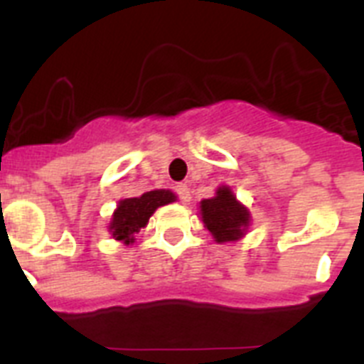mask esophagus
Returning a JSON list of instances; mask_svg holds the SVG:
<instances>
[{"mask_svg":"<svg viewBox=\"0 0 364 364\" xmlns=\"http://www.w3.org/2000/svg\"><path fill=\"white\" fill-rule=\"evenodd\" d=\"M176 195L180 197V200L184 202V204H188V202H191V191H189V186L188 184H178L175 188Z\"/></svg>","mask_w":364,"mask_h":364,"instance_id":"1","label":"esophagus"}]
</instances>
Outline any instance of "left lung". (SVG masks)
Here are the masks:
<instances>
[{
    "mask_svg": "<svg viewBox=\"0 0 364 364\" xmlns=\"http://www.w3.org/2000/svg\"><path fill=\"white\" fill-rule=\"evenodd\" d=\"M198 208L204 228H208L218 244L240 240L252 224V213L242 202L237 200L230 186H218L215 197L204 198Z\"/></svg>",
    "mask_w": 364,
    "mask_h": 364,
    "instance_id": "8db88e82",
    "label": "left lung"
}]
</instances>
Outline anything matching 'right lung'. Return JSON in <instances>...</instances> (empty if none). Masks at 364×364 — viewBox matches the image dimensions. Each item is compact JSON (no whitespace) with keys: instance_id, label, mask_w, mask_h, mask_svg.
I'll list each match as a JSON object with an SVG mask.
<instances>
[{"instance_id":"right-lung-1","label":"right lung","mask_w":364,"mask_h":364,"mask_svg":"<svg viewBox=\"0 0 364 364\" xmlns=\"http://www.w3.org/2000/svg\"><path fill=\"white\" fill-rule=\"evenodd\" d=\"M175 200L176 195L171 189H153L140 197L122 198L109 222V233L114 240H120L125 246H129L134 242V235L147 226L151 215L159 210L160 205L171 204Z\"/></svg>"}]
</instances>
